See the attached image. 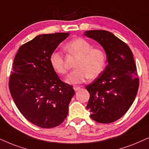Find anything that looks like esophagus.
Here are the masks:
<instances>
[{
	"label": "esophagus",
	"instance_id": "obj_1",
	"mask_svg": "<svg viewBox=\"0 0 149 149\" xmlns=\"http://www.w3.org/2000/svg\"><path fill=\"white\" fill-rule=\"evenodd\" d=\"M80 86H76V85H74V86H73V89H74L75 91H78V90H80Z\"/></svg>",
	"mask_w": 149,
	"mask_h": 149
}]
</instances>
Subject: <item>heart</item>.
<instances>
[{
  "label": "heart",
  "instance_id": "b5f03b06",
  "mask_svg": "<svg viewBox=\"0 0 149 149\" xmlns=\"http://www.w3.org/2000/svg\"><path fill=\"white\" fill-rule=\"evenodd\" d=\"M65 51L79 57L75 65L77 68L71 71L67 79L68 83L77 84L82 83L88 78L95 79L104 71L107 63L106 52L102 48L93 47V45L86 39H74L66 45ZM49 62L56 73L61 75L67 73L65 58L61 52H52Z\"/></svg>",
  "mask_w": 149,
  "mask_h": 149
}]
</instances>
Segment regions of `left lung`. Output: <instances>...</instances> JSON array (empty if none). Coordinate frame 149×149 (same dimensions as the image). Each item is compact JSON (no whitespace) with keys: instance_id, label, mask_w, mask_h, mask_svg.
Instances as JSON below:
<instances>
[{"instance_id":"8db88e82","label":"left lung","mask_w":149,"mask_h":149,"mask_svg":"<svg viewBox=\"0 0 149 149\" xmlns=\"http://www.w3.org/2000/svg\"><path fill=\"white\" fill-rule=\"evenodd\" d=\"M84 35L103 47L108 61L98 78L85 86L90 93L86 109L95 121L111 123L127 113L136 97L140 82L133 53L125 42L108 31L91 30Z\"/></svg>"}]
</instances>
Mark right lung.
I'll list each match as a JSON object with an SVG mask.
<instances>
[{"label":"right lung","mask_w":149,"mask_h":149,"mask_svg":"<svg viewBox=\"0 0 149 149\" xmlns=\"http://www.w3.org/2000/svg\"><path fill=\"white\" fill-rule=\"evenodd\" d=\"M68 33L39 35L20 47L9 76L10 93L22 116L40 128H54L67 118L75 94L50 65L49 57Z\"/></svg>","instance_id":"1"}]
</instances>
